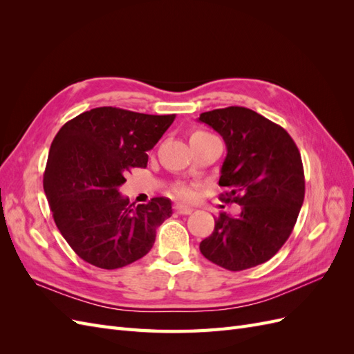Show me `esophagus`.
<instances>
[{
    "label": "esophagus",
    "mask_w": 354,
    "mask_h": 354,
    "mask_svg": "<svg viewBox=\"0 0 354 354\" xmlns=\"http://www.w3.org/2000/svg\"><path fill=\"white\" fill-rule=\"evenodd\" d=\"M174 209L177 214H181V216H189V214L194 212V208L186 207V205H178V203L174 207Z\"/></svg>",
    "instance_id": "34e87169"
}]
</instances>
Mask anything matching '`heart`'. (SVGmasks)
I'll list each match as a JSON object with an SVG mask.
<instances>
[{
  "mask_svg": "<svg viewBox=\"0 0 354 354\" xmlns=\"http://www.w3.org/2000/svg\"><path fill=\"white\" fill-rule=\"evenodd\" d=\"M207 137H211V134L202 131V130H196L192 133L190 140H199V138H207ZM173 194L181 199H190L192 196H194V189L189 186H174Z\"/></svg>",
  "mask_w": 354,
  "mask_h": 354,
  "instance_id": "obj_1",
  "label": "heart"
}]
</instances>
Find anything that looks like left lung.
<instances>
[{
	"instance_id": "left-lung-1",
	"label": "left lung",
	"mask_w": 354,
	"mask_h": 354,
	"mask_svg": "<svg viewBox=\"0 0 354 354\" xmlns=\"http://www.w3.org/2000/svg\"><path fill=\"white\" fill-rule=\"evenodd\" d=\"M199 121L226 143L218 185L229 189L224 201L242 207L238 217L221 212L199 250L227 270L251 269L269 261L292 233L306 192L301 155L281 125L242 106L203 112Z\"/></svg>"
}]
</instances>
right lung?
I'll return each mask as SVG.
<instances>
[{
	"mask_svg": "<svg viewBox=\"0 0 354 354\" xmlns=\"http://www.w3.org/2000/svg\"><path fill=\"white\" fill-rule=\"evenodd\" d=\"M176 115H147L103 106L68 121L51 143L44 190L62 236L80 259L120 269L145 257L158 226L171 217L159 196L134 207L118 187L131 168L147 165V151Z\"/></svg>",
	"mask_w": 354,
	"mask_h": 354,
	"instance_id": "right-lung-1",
	"label": "right lung"
}]
</instances>
